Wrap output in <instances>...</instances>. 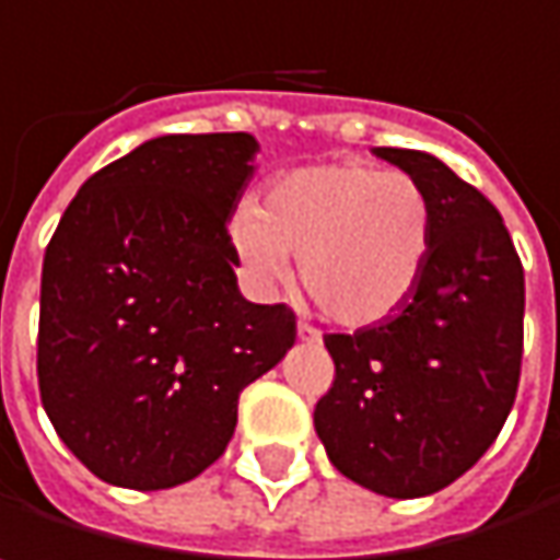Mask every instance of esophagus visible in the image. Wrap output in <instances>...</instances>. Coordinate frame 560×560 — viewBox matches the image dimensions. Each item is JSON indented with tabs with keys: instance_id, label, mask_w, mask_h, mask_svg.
Masks as SVG:
<instances>
[{
	"instance_id": "obj_1",
	"label": "esophagus",
	"mask_w": 560,
	"mask_h": 560,
	"mask_svg": "<svg viewBox=\"0 0 560 560\" xmlns=\"http://www.w3.org/2000/svg\"><path fill=\"white\" fill-rule=\"evenodd\" d=\"M298 337L301 340H320V330L314 324H307V320H298Z\"/></svg>"
}]
</instances>
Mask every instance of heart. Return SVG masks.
I'll use <instances>...</instances> for the list:
<instances>
[{"mask_svg":"<svg viewBox=\"0 0 560 560\" xmlns=\"http://www.w3.org/2000/svg\"><path fill=\"white\" fill-rule=\"evenodd\" d=\"M434 246V203L405 171L327 162L284 171L259 207L230 217V249L243 272L269 288L301 256V284L337 324L366 327L395 314L421 279Z\"/></svg>","mask_w":560,"mask_h":560,"instance_id":"heart-1","label":"heart"}]
</instances>
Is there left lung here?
<instances>
[{
    "mask_svg": "<svg viewBox=\"0 0 560 560\" xmlns=\"http://www.w3.org/2000/svg\"><path fill=\"white\" fill-rule=\"evenodd\" d=\"M434 203V246L408 301L327 334L334 383L314 405L330 464L392 500L464 477L503 431L522 373L525 276L500 210L444 162L376 149Z\"/></svg>",
    "mask_w": 560,
    "mask_h": 560,
    "instance_id": "obj_1",
    "label": "left lung"
}]
</instances>
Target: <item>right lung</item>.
Returning a JSON list of instances; mask_svg holds the SVG:
<instances>
[{"label":"right lung","instance_id":"right-lung-1","mask_svg":"<svg viewBox=\"0 0 560 560\" xmlns=\"http://www.w3.org/2000/svg\"><path fill=\"white\" fill-rule=\"evenodd\" d=\"M246 132L162 136L70 200L42 269L38 389L70 454L126 490H168L230 444L240 392L294 343L288 304L240 294L226 220Z\"/></svg>","mask_w":560,"mask_h":560}]
</instances>
